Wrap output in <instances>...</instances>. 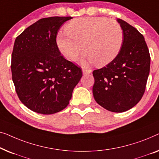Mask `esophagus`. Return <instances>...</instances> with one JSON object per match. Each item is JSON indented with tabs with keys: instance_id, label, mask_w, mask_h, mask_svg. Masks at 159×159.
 I'll return each mask as SVG.
<instances>
[{
	"instance_id": "esophagus-1",
	"label": "esophagus",
	"mask_w": 159,
	"mask_h": 159,
	"mask_svg": "<svg viewBox=\"0 0 159 159\" xmlns=\"http://www.w3.org/2000/svg\"><path fill=\"white\" fill-rule=\"evenodd\" d=\"M83 71V73L84 74H89V73H91V70H90V69H85L84 68L82 70Z\"/></svg>"
}]
</instances>
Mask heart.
I'll list each match as a JSON object with an SVG mask.
<instances>
[{"instance_id":"obj_1","label":"heart","mask_w":159,"mask_h":159,"mask_svg":"<svg viewBox=\"0 0 159 159\" xmlns=\"http://www.w3.org/2000/svg\"><path fill=\"white\" fill-rule=\"evenodd\" d=\"M66 33L57 34L58 49L69 60H76L83 49L84 64L104 66L120 54L124 42V32L117 22L105 17H83L67 24Z\"/></svg>"}]
</instances>
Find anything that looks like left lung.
<instances>
[{
	"instance_id": "obj_1",
	"label": "left lung",
	"mask_w": 159,
	"mask_h": 159,
	"mask_svg": "<svg viewBox=\"0 0 159 159\" xmlns=\"http://www.w3.org/2000/svg\"><path fill=\"white\" fill-rule=\"evenodd\" d=\"M117 21L124 32L123 45L112 62L93 71V95L104 109L123 112L135 106L144 94L151 57L143 34L123 20Z\"/></svg>"
}]
</instances>
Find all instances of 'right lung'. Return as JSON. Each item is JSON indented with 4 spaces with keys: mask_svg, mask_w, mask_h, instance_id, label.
I'll return each instance as SVG.
<instances>
[{
    "mask_svg": "<svg viewBox=\"0 0 159 159\" xmlns=\"http://www.w3.org/2000/svg\"><path fill=\"white\" fill-rule=\"evenodd\" d=\"M71 16L44 18L16 38L11 55L12 80L19 99L33 111L52 115L69 104L82 70L61 55L57 31Z\"/></svg>",
    "mask_w": 159,
    "mask_h": 159,
    "instance_id": "add662e5",
    "label": "right lung"
}]
</instances>
